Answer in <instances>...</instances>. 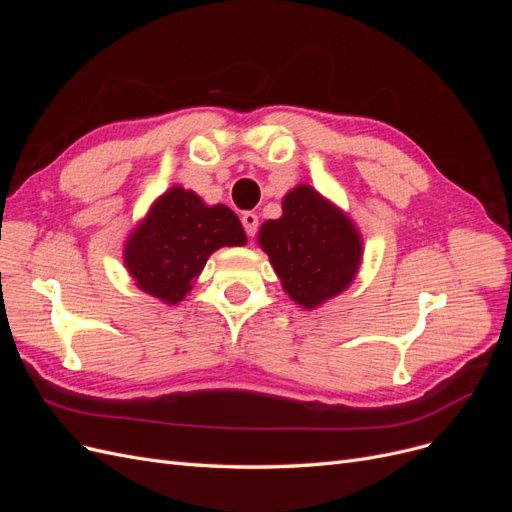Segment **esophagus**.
<instances>
[{"label": "esophagus", "instance_id": "1", "mask_svg": "<svg viewBox=\"0 0 512 512\" xmlns=\"http://www.w3.org/2000/svg\"><path fill=\"white\" fill-rule=\"evenodd\" d=\"M241 222H243V228L247 232V237H254L256 230H258V215L252 213V211H245Z\"/></svg>", "mask_w": 512, "mask_h": 512}]
</instances>
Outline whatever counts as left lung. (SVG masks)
<instances>
[{"label": "left lung", "instance_id": "obj_1", "mask_svg": "<svg viewBox=\"0 0 512 512\" xmlns=\"http://www.w3.org/2000/svg\"><path fill=\"white\" fill-rule=\"evenodd\" d=\"M288 297L316 309L348 290L363 262V237L350 215L312 185L299 183L282 200V218L258 230Z\"/></svg>", "mask_w": 512, "mask_h": 512}]
</instances>
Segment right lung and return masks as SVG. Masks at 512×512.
I'll return each instance as SVG.
<instances>
[{
  "instance_id": "right-lung-1",
  "label": "right lung",
  "mask_w": 512,
  "mask_h": 512,
  "mask_svg": "<svg viewBox=\"0 0 512 512\" xmlns=\"http://www.w3.org/2000/svg\"><path fill=\"white\" fill-rule=\"evenodd\" d=\"M237 213L207 205L196 192L173 185L153 200L123 245V267L136 288L177 305L190 294L209 256L220 247L245 245Z\"/></svg>"
}]
</instances>
